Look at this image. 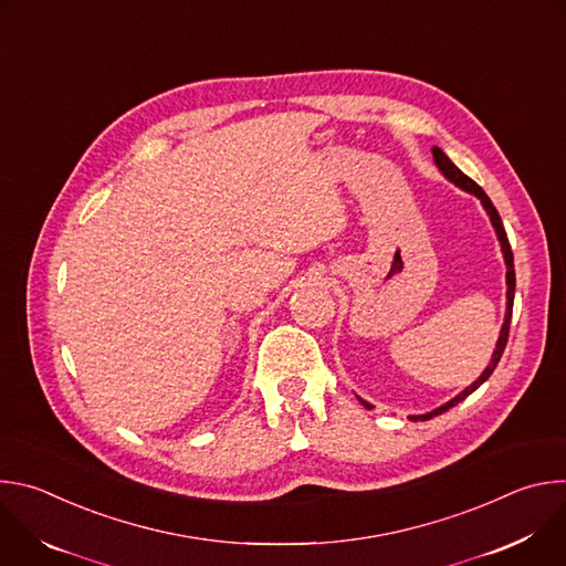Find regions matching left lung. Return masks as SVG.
I'll list each match as a JSON object with an SVG mask.
<instances>
[{"label": "left lung", "mask_w": 566, "mask_h": 566, "mask_svg": "<svg viewBox=\"0 0 566 566\" xmlns=\"http://www.w3.org/2000/svg\"><path fill=\"white\" fill-rule=\"evenodd\" d=\"M432 154H434V164L439 166V170L454 184V186H459V188H463L465 192H472L474 197H479L481 199V203H483V208H486V212L491 214V221H493V226H495V230H497V237H500V244H502V253H504V260H506V266H509V271H506V284H509V293H506V297H509V304H506V319H504V327H502V334H500V340H497V349H495V354H493V360H491V365L483 369V374L470 385V387H465L459 396H454L452 400H448L446 406H441V408H437L434 412H430V415H421V417H410L412 421H428V419H432V417H439V415H443V412H448L450 408H454L457 402H461L465 396H470L481 382H486L489 378H491V374L495 371V367H497V363H500V358H502V354H504V349H506V343H509V329H511V315H513V300H515V266H513V251H511V244H509V237H506V230H504V223H502V217H500V212H497V208L493 206V201L489 199V195L483 192L470 177H465L452 160L439 149V147H432ZM365 408H369L371 410V406L369 402H365V400H360Z\"/></svg>", "instance_id": "left-lung-1"}]
</instances>
